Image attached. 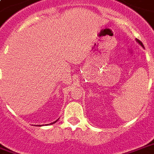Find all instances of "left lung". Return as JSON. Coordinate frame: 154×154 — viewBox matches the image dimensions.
Instances as JSON below:
<instances>
[{"instance_id":"1","label":"left lung","mask_w":154,"mask_h":154,"mask_svg":"<svg viewBox=\"0 0 154 154\" xmlns=\"http://www.w3.org/2000/svg\"><path fill=\"white\" fill-rule=\"evenodd\" d=\"M136 41L138 42H139V43H140V44L141 45V46H143V43H142V42H141V41H140V40H139V39H136Z\"/></svg>"}]
</instances>
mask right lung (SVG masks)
<instances>
[{"label":"right lung","mask_w":154,"mask_h":154,"mask_svg":"<svg viewBox=\"0 0 154 154\" xmlns=\"http://www.w3.org/2000/svg\"><path fill=\"white\" fill-rule=\"evenodd\" d=\"M56 122H57V121H56L55 122H52V123H51V124H54V123H56Z\"/></svg>","instance_id":"add662e5"}]
</instances>
